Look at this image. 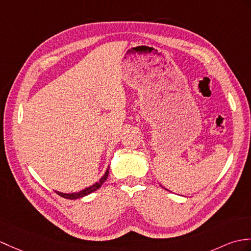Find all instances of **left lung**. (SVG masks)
<instances>
[{"label": "left lung", "instance_id": "obj_1", "mask_svg": "<svg viewBox=\"0 0 251 251\" xmlns=\"http://www.w3.org/2000/svg\"><path fill=\"white\" fill-rule=\"evenodd\" d=\"M160 186H161V185H160ZM161 187H162V186H161ZM162 188H165V187H162ZM165 189H166V188H165ZM167 190H168V189H167Z\"/></svg>", "mask_w": 251, "mask_h": 251}]
</instances>
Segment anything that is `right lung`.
<instances>
[{
	"label": "right lung",
	"mask_w": 251,
	"mask_h": 251,
	"mask_svg": "<svg viewBox=\"0 0 251 251\" xmlns=\"http://www.w3.org/2000/svg\"><path fill=\"white\" fill-rule=\"evenodd\" d=\"M108 176H109V167L107 169L106 173L103 174V176L98 180V182H96L95 184H93L92 186H89V187H86L82 190H80L78 192H72V194H65V192H60V191H56L55 192L59 196L65 198V199H69V200H75V199H79V198H82V197H85L87 195L92 194V192H94L95 190L99 189L101 187V185L104 183V180H106L108 178Z\"/></svg>",
	"instance_id": "obj_1"
}]
</instances>
